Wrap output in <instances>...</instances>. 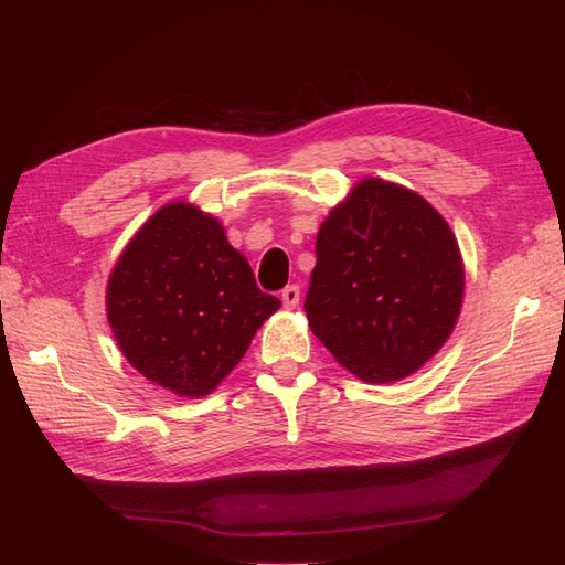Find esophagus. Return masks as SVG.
<instances>
[{
  "mask_svg": "<svg viewBox=\"0 0 565 565\" xmlns=\"http://www.w3.org/2000/svg\"><path fill=\"white\" fill-rule=\"evenodd\" d=\"M280 299L285 303V309H295V306L299 303V287L297 285H287L282 292H280Z\"/></svg>",
  "mask_w": 565,
  "mask_h": 565,
  "instance_id": "esophagus-1",
  "label": "esophagus"
}]
</instances>
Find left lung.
<instances>
[{"label": "left lung", "mask_w": 565, "mask_h": 565, "mask_svg": "<svg viewBox=\"0 0 565 565\" xmlns=\"http://www.w3.org/2000/svg\"><path fill=\"white\" fill-rule=\"evenodd\" d=\"M303 309L358 380L398 382L446 344L465 297L450 226L422 195L363 179L316 237Z\"/></svg>", "instance_id": "1"}]
</instances>
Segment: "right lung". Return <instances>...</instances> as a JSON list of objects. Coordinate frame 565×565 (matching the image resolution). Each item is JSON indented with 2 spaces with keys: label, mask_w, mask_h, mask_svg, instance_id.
I'll use <instances>...</instances> for the list:
<instances>
[{
  "label": "right lung",
  "mask_w": 565,
  "mask_h": 565,
  "mask_svg": "<svg viewBox=\"0 0 565 565\" xmlns=\"http://www.w3.org/2000/svg\"><path fill=\"white\" fill-rule=\"evenodd\" d=\"M106 306L131 367L177 396L200 398L241 363L280 299L256 287L214 216L172 202L119 254Z\"/></svg>",
  "instance_id": "1"
}]
</instances>
